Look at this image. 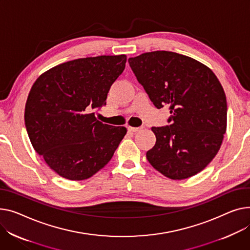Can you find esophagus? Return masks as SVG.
Listing matches in <instances>:
<instances>
[{
  "instance_id": "34e87169",
  "label": "esophagus",
  "mask_w": 250,
  "mask_h": 250,
  "mask_svg": "<svg viewBox=\"0 0 250 250\" xmlns=\"http://www.w3.org/2000/svg\"><path fill=\"white\" fill-rule=\"evenodd\" d=\"M128 131H132V132H136L139 131L140 129H142V127H132V126H127Z\"/></svg>"
}]
</instances>
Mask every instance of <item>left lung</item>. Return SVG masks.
<instances>
[{"label":"left lung","mask_w":250,"mask_h":250,"mask_svg":"<svg viewBox=\"0 0 250 250\" xmlns=\"http://www.w3.org/2000/svg\"><path fill=\"white\" fill-rule=\"evenodd\" d=\"M131 70L156 107L170 105L172 125L152 127L156 145L146 159L172 180L204 170L217 155L227 127L226 95L205 64L170 51L128 59Z\"/></svg>","instance_id":"8db88e82"}]
</instances>
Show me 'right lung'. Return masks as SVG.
<instances>
[{"label": "right lung", "mask_w": 250, "mask_h": 250, "mask_svg": "<svg viewBox=\"0 0 250 250\" xmlns=\"http://www.w3.org/2000/svg\"><path fill=\"white\" fill-rule=\"evenodd\" d=\"M126 55H102L64 62L42 73L25 106L30 142L59 176L81 181L112 158L125 126L97 121L94 108L106 104L112 83L125 70Z\"/></svg>", "instance_id": "1"}]
</instances>
